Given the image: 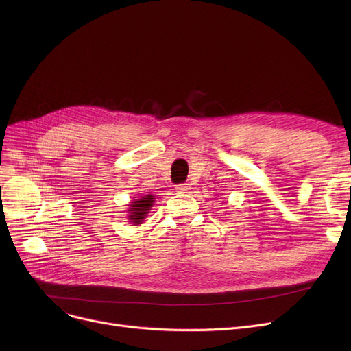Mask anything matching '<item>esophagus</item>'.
Wrapping results in <instances>:
<instances>
[{
    "label": "esophagus",
    "instance_id": "esophagus-1",
    "mask_svg": "<svg viewBox=\"0 0 351 351\" xmlns=\"http://www.w3.org/2000/svg\"><path fill=\"white\" fill-rule=\"evenodd\" d=\"M191 189H192L191 183H180V185L176 186V191L180 193H188Z\"/></svg>",
    "mask_w": 351,
    "mask_h": 351
}]
</instances>
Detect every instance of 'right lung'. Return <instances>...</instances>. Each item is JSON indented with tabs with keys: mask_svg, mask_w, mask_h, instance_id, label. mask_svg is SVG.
Wrapping results in <instances>:
<instances>
[{
	"mask_svg": "<svg viewBox=\"0 0 351 351\" xmlns=\"http://www.w3.org/2000/svg\"><path fill=\"white\" fill-rule=\"evenodd\" d=\"M154 202H155V197L152 195H146L139 199H135L134 202H131V205H129V209H128L129 215L126 217L131 220L134 225H141L143 222V219L146 217V215L149 213Z\"/></svg>",
	"mask_w": 351,
	"mask_h": 351,
	"instance_id": "1",
	"label": "right lung"
}]
</instances>
